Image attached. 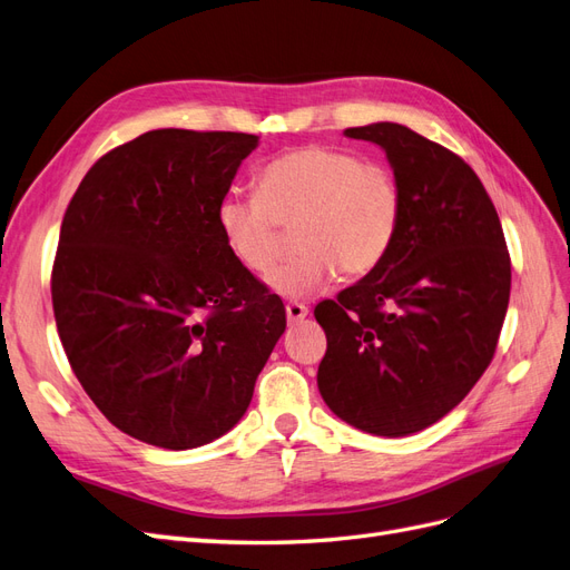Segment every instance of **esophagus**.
Returning <instances> with one entry per match:
<instances>
[{"label":"esophagus","instance_id":"obj_1","mask_svg":"<svg viewBox=\"0 0 570 570\" xmlns=\"http://www.w3.org/2000/svg\"><path fill=\"white\" fill-rule=\"evenodd\" d=\"M286 317L291 324H298L301 320L307 317V305L305 303H298V301H291L286 305Z\"/></svg>","mask_w":570,"mask_h":570}]
</instances>
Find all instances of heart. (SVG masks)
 Returning <instances> with one entry per match:
<instances>
[{
	"instance_id": "1",
	"label": "heart",
	"mask_w": 570,
	"mask_h": 570,
	"mask_svg": "<svg viewBox=\"0 0 570 570\" xmlns=\"http://www.w3.org/2000/svg\"><path fill=\"white\" fill-rule=\"evenodd\" d=\"M403 222V190L380 161H363L336 145H303L269 159L257 190L226 193L217 224L232 257L265 276L296 232L301 250L269 276L276 294L298 298L327 286L341 272L357 279L375 272L392 253Z\"/></svg>"
}]
</instances>
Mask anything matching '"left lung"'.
Here are the masks:
<instances>
[{
    "mask_svg": "<svg viewBox=\"0 0 570 570\" xmlns=\"http://www.w3.org/2000/svg\"><path fill=\"white\" fill-rule=\"evenodd\" d=\"M384 148L403 190L392 253L322 301L324 403L348 425L403 436L468 396L490 367L511 296V257L490 193L444 145L401 124L346 128Z\"/></svg>",
    "mask_w": 570,
    "mask_h": 570,
    "instance_id": "obj_1",
    "label": "left lung"
}]
</instances>
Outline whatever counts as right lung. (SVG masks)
Listing matches in <instances>:
<instances>
[{"instance_id": "add662e5", "label": "right lung", "mask_w": 570, "mask_h": 570, "mask_svg": "<svg viewBox=\"0 0 570 570\" xmlns=\"http://www.w3.org/2000/svg\"><path fill=\"white\" fill-rule=\"evenodd\" d=\"M257 145L159 128L109 150L61 222L52 307L73 375L145 444L184 451L229 432L286 330L276 294L232 257L219 200Z\"/></svg>"}]
</instances>
